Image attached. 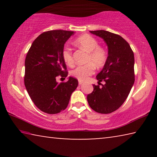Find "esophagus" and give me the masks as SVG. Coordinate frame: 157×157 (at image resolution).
<instances>
[{
    "label": "esophagus",
    "instance_id": "esophagus-1",
    "mask_svg": "<svg viewBox=\"0 0 157 157\" xmlns=\"http://www.w3.org/2000/svg\"><path fill=\"white\" fill-rule=\"evenodd\" d=\"M78 83H79V85H81V84H82V83H83V82H82V81H79H79H78Z\"/></svg>",
    "mask_w": 157,
    "mask_h": 157
}]
</instances>
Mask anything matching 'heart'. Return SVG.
Segmentation results:
<instances>
[{
    "label": "heart",
    "instance_id": "b5f03b06",
    "mask_svg": "<svg viewBox=\"0 0 157 157\" xmlns=\"http://www.w3.org/2000/svg\"><path fill=\"white\" fill-rule=\"evenodd\" d=\"M74 44L80 49L89 52L87 62L94 63L97 67H100L105 64L107 61V54L105 49L98 46V41L89 34H84L77 38ZM62 57L64 62L69 66L73 65L72 50L68 47H65L62 51ZM92 63V64H93ZM92 63L76 67L71 72V75L79 81H86L89 76L95 71V66Z\"/></svg>",
    "mask_w": 157,
    "mask_h": 157
}]
</instances>
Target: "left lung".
<instances>
[{"instance_id": "left-lung-1", "label": "left lung", "mask_w": 157, "mask_h": 157, "mask_svg": "<svg viewBox=\"0 0 157 157\" xmlns=\"http://www.w3.org/2000/svg\"><path fill=\"white\" fill-rule=\"evenodd\" d=\"M102 38L108 48V56L96 78L98 84H93L94 91L87 95L93 110L110 113L121 107L128 97L134 83V55L129 44L123 37L106 30L90 31Z\"/></svg>"}]
</instances>
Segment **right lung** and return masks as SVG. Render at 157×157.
I'll list each match as a JSON object with an SVG mask.
<instances>
[{"label":"right lung","mask_w":157,"mask_h":157,"mask_svg":"<svg viewBox=\"0 0 157 157\" xmlns=\"http://www.w3.org/2000/svg\"><path fill=\"white\" fill-rule=\"evenodd\" d=\"M74 34L62 30L42 33L33 41L26 55L25 88L34 104L45 113L55 114L64 110L78 87V79L73 77L60 84L56 80L58 76L68 75L62 51Z\"/></svg>","instance_id":"obj_1"}]
</instances>
